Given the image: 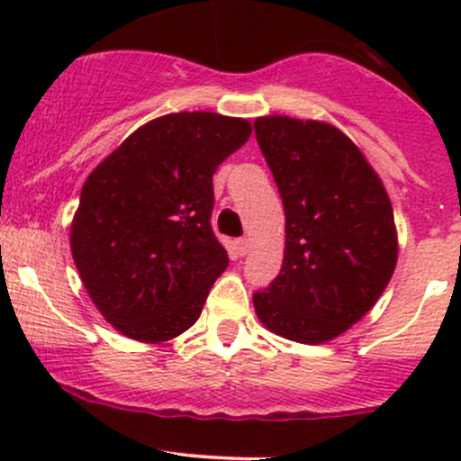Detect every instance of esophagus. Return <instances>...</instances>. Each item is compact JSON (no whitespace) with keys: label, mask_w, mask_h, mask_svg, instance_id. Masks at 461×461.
Here are the masks:
<instances>
[{"label":"esophagus","mask_w":461,"mask_h":461,"mask_svg":"<svg viewBox=\"0 0 461 461\" xmlns=\"http://www.w3.org/2000/svg\"><path fill=\"white\" fill-rule=\"evenodd\" d=\"M236 252H239L240 257H245V254L249 252V239H239V240H236Z\"/></svg>","instance_id":"obj_1"}]
</instances>
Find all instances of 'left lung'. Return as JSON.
<instances>
[{
    "label": "left lung",
    "mask_w": 461,
    "mask_h": 461,
    "mask_svg": "<svg viewBox=\"0 0 461 461\" xmlns=\"http://www.w3.org/2000/svg\"><path fill=\"white\" fill-rule=\"evenodd\" d=\"M254 129L285 209L281 274L254 294V310L290 341L325 343L364 317L393 276V204L359 147L332 124L265 115Z\"/></svg>",
    "instance_id": "1"
}]
</instances>
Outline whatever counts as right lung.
Wrapping results in <instances>:
<instances>
[{
	"label": "right lung",
	"instance_id": "right-lung-1",
	"mask_svg": "<svg viewBox=\"0 0 461 461\" xmlns=\"http://www.w3.org/2000/svg\"><path fill=\"white\" fill-rule=\"evenodd\" d=\"M249 133L248 120L209 111L162 115L86 178L73 260L95 308L124 337L169 341L201 317L230 263L209 222L212 178Z\"/></svg>",
	"mask_w": 461,
	"mask_h": 461
}]
</instances>
